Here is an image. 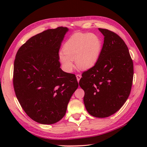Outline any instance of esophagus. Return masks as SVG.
I'll return each instance as SVG.
<instances>
[{"label": "esophagus", "mask_w": 147, "mask_h": 147, "mask_svg": "<svg viewBox=\"0 0 147 147\" xmlns=\"http://www.w3.org/2000/svg\"><path fill=\"white\" fill-rule=\"evenodd\" d=\"M81 78H82V76H81L80 74H77V75H76V79H77V81L78 82H80Z\"/></svg>", "instance_id": "obj_1"}]
</instances>
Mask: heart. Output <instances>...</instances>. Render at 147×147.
<instances>
[{
    "instance_id": "obj_1",
    "label": "heart",
    "mask_w": 147,
    "mask_h": 147,
    "mask_svg": "<svg viewBox=\"0 0 147 147\" xmlns=\"http://www.w3.org/2000/svg\"><path fill=\"white\" fill-rule=\"evenodd\" d=\"M103 47L101 37L96 33H75L63 45V51L58 54L63 69L71 73L74 67L73 59L82 69L93 67L98 61Z\"/></svg>"
}]
</instances>
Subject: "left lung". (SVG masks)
Listing matches in <instances>:
<instances>
[{"label": "left lung", "mask_w": 147, "mask_h": 147, "mask_svg": "<svg viewBox=\"0 0 147 147\" xmlns=\"http://www.w3.org/2000/svg\"><path fill=\"white\" fill-rule=\"evenodd\" d=\"M104 36L98 61L84 72L80 86L88 113L104 118L122 107L130 94L133 78V63L128 48L117 34L98 28Z\"/></svg>", "instance_id": "1"}]
</instances>
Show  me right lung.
I'll list each match as a JSON object with an SVG mask.
<instances>
[{"instance_id":"add662e5","label":"right lung","mask_w":147,"mask_h":147,"mask_svg":"<svg viewBox=\"0 0 147 147\" xmlns=\"http://www.w3.org/2000/svg\"><path fill=\"white\" fill-rule=\"evenodd\" d=\"M66 27L49 29L32 36L19 49L14 63L13 85L19 102L37 123L52 124L66 112L76 78L60 68L59 49Z\"/></svg>"}]
</instances>
